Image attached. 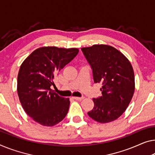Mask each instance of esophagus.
<instances>
[{"label":"esophagus","mask_w":155,"mask_h":155,"mask_svg":"<svg viewBox=\"0 0 155 155\" xmlns=\"http://www.w3.org/2000/svg\"><path fill=\"white\" fill-rule=\"evenodd\" d=\"M72 98L74 99V100H77V101H81L84 99V97H72Z\"/></svg>","instance_id":"34e87169"}]
</instances>
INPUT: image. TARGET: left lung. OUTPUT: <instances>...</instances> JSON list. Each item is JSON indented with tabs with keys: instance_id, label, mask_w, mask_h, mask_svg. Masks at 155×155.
Listing matches in <instances>:
<instances>
[{
	"instance_id": "obj_1",
	"label": "left lung",
	"mask_w": 155,
	"mask_h": 155,
	"mask_svg": "<svg viewBox=\"0 0 155 155\" xmlns=\"http://www.w3.org/2000/svg\"><path fill=\"white\" fill-rule=\"evenodd\" d=\"M81 50L91 64L94 84H100L101 96L92 99L94 107L87 113L100 123L121 116L132 99L135 78L132 66L123 54L109 45H94Z\"/></svg>"
}]
</instances>
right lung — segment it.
<instances>
[{"mask_svg": "<svg viewBox=\"0 0 155 155\" xmlns=\"http://www.w3.org/2000/svg\"><path fill=\"white\" fill-rule=\"evenodd\" d=\"M77 48L43 47L23 62L17 77V92L24 111L34 121L52 127L68 114L70 101L51 89L54 78L77 55Z\"/></svg>", "mask_w": 155, "mask_h": 155, "instance_id": "1", "label": "right lung"}]
</instances>
